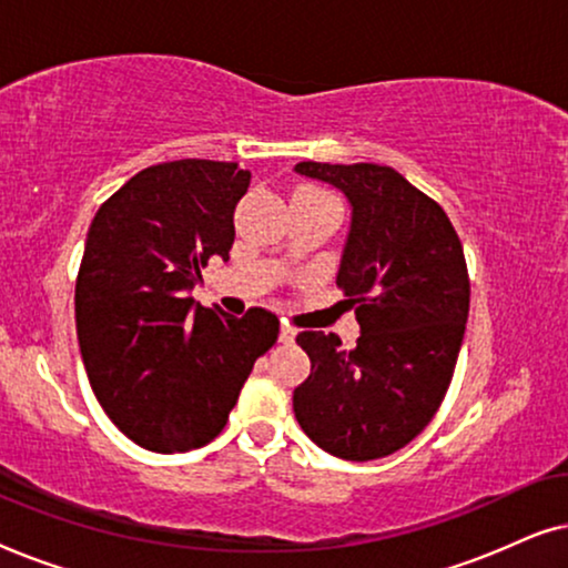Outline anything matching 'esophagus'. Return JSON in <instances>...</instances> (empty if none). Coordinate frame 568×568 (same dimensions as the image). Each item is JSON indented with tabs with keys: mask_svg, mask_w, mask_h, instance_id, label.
<instances>
[{
	"mask_svg": "<svg viewBox=\"0 0 568 568\" xmlns=\"http://www.w3.org/2000/svg\"><path fill=\"white\" fill-rule=\"evenodd\" d=\"M294 336H297V331H294L290 323H284L282 331H278V341H282V344H292Z\"/></svg>",
	"mask_w": 568,
	"mask_h": 568,
	"instance_id": "esophagus-1",
	"label": "esophagus"
}]
</instances>
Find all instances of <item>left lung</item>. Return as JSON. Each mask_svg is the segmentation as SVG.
Returning a JSON list of instances; mask_svg holds the SVG:
<instances>
[{
    "mask_svg": "<svg viewBox=\"0 0 568 568\" xmlns=\"http://www.w3.org/2000/svg\"><path fill=\"white\" fill-rule=\"evenodd\" d=\"M352 201L338 290L362 336L302 331L313 369L294 390L302 432L341 460H377L426 429L445 400L470 310L463 243L437 201L375 162H300Z\"/></svg>",
    "mask_w": 568,
    "mask_h": 568,
    "instance_id": "left-lung-1",
    "label": "left lung"
}]
</instances>
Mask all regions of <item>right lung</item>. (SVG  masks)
Returning a JSON list of instances; mask_svg holds the SVG:
<instances>
[{"label":"right lung","instance_id":"obj_1","mask_svg":"<svg viewBox=\"0 0 568 568\" xmlns=\"http://www.w3.org/2000/svg\"><path fill=\"white\" fill-rule=\"evenodd\" d=\"M251 173L237 162L144 168L103 201L74 284L77 338L92 393L139 447L189 453L227 424L278 317L193 307L189 290L235 243V206Z\"/></svg>","mask_w":568,"mask_h":568}]
</instances>
